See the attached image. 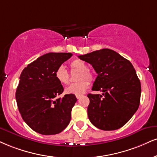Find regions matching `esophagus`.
<instances>
[{"label": "esophagus", "mask_w": 157, "mask_h": 157, "mask_svg": "<svg viewBox=\"0 0 157 157\" xmlns=\"http://www.w3.org/2000/svg\"><path fill=\"white\" fill-rule=\"evenodd\" d=\"M82 97V95H78V96H76V97H77V99H80L81 97Z\"/></svg>", "instance_id": "obj_1"}]
</instances>
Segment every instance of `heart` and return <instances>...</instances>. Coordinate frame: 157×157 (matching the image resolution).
<instances>
[{
    "mask_svg": "<svg viewBox=\"0 0 157 157\" xmlns=\"http://www.w3.org/2000/svg\"><path fill=\"white\" fill-rule=\"evenodd\" d=\"M71 69L80 71V73L77 75V80L79 82L71 84L65 89V93L71 95H82L85 93L87 88L89 86V82L93 80V74L88 69V65L85 63L83 60L80 59H75L71 62L70 64ZM55 77L58 82L62 85H67L69 83V77L67 69L63 66H60L57 68L55 71ZM86 78L87 80H83ZM82 79V81H81Z\"/></svg>",
    "mask_w": 157,
    "mask_h": 157,
    "instance_id": "heart-1",
    "label": "heart"
}]
</instances>
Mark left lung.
Listing matches in <instances>:
<instances>
[{"label":"left lung","instance_id":"obj_1","mask_svg":"<svg viewBox=\"0 0 157 157\" xmlns=\"http://www.w3.org/2000/svg\"><path fill=\"white\" fill-rule=\"evenodd\" d=\"M91 64L97 73L92 90L102 95L88 94V116L101 130H116L130 120L138 109L141 85L131 62L118 52L101 49L78 56Z\"/></svg>","mask_w":157,"mask_h":157}]
</instances>
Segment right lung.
<instances>
[{
  "instance_id": "1",
  "label": "right lung",
  "mask_w": 157,
  "mask_h": 157,
  "mask_svg": "<svg viewBox=\"0 0 157 157\" xmlns=\"http://www.w3.org/2000/svg\"><path fill=\"white\" fill-rule=\"evenodd\" d=\"M70 52H49L22 70L16 90V100L22 119L33 131L44 135L61 132L69 125L75 95L63 93L55 71L70 58Z\"/></svg>"
}]
</instances>
